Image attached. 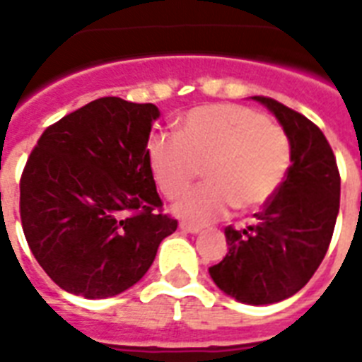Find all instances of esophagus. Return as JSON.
I'll list each match as a JSON object with an SVG mask.
<instances>
[{
	"instance_id": "1",
	"label": "esophagus",
	"mask_w": 362,
	"mask_h": 362,
	"mask_svg": "<svg viewBox=\"0 0 362 362\" xmlns=\"http://www.w3.org/2000/svg\"><path fill=\"white\" fill-rule=\"evenodd\" d=\"M180 229L184 233H192V235H197V233H201V227L192 226V223H180Z\"/></svg>"
}]
</instances>
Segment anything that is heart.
Listing matches in <instances>:
<instances>
[{
    "instance_id": "b5f03b06",
    "label": "heart",
    "mask_w": 362,
    "mask_h": 362,
    "mask_svg": "<svg viewBox=\"0 0 362 362\" xmlns=\"http://www.w3.org/2000/svg\"><path fill=\"white\" fill-rule=\"evenodd\" d=\"M291 141L280 125L244 105L216 103L189 110L176 135H153L148 161L165 197L175 201L203 167L206 184L175 204L182 220L204 226L227 216L261 209L286 180Z\"/></svg>"
}]
</instances>
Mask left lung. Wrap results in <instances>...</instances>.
<instances>
[{"mask_svg":"<svg viewBox=\"0 0 362 362\" xmlns=\"http://www.w3.org/2000/svg\"><path fill=\"white\" fill-rule=\"evenodd\" d=\"M291 141L286 180L263 204L253 226L226 227L229 252L210 267L212 280L246 304H272L300 291L325 257L340 209V173L323 131L297 110L264 95Z\"/></svg>","mask_w":362,"mask_h":362,"instance_id":"left-lung-1","label":"left lung"}]
</instances>
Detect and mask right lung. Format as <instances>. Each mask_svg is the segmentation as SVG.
I'll list each match as a JSON object with an SVG mask.
<instances>
[{"label": "right lung", "instance_id": "add662e5", "mask_svg": "<svg viewBox=\"0 0 362 362\" xmlns=\"http://www.w3.org/2000/svg\"><path fill=\"white\" fill-rule=\"evenodd\" d=\"M152 103L101 98L48 125L20 178V220L54 284L107 298L146 274L178 221L163 214L148 139Z\"/></svg>", "mask_w": 362, "mask_h": 362}]
</instances>
